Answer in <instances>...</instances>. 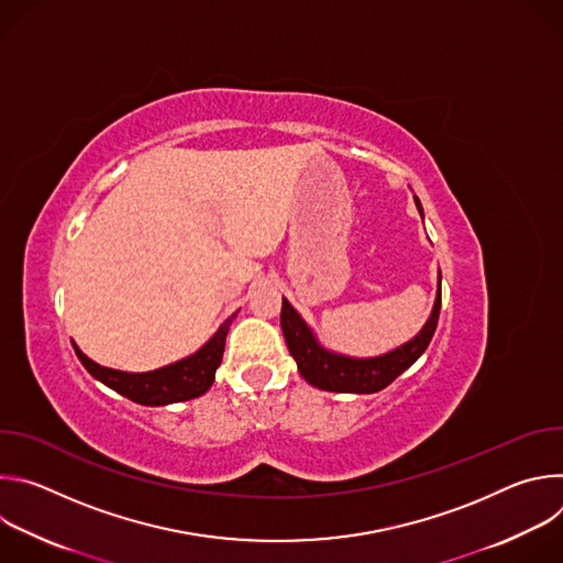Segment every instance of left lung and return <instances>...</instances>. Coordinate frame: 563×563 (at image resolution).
I'll use <instances>...</instances> for the list:
<instances>
[{
    "instance_id": "obj_1",
    "label": "left lung",
    "mask_w": 563,
    "mask_h": 563,
    "mask_svg": "<svg viewBox=\"0 0 563 563\" xmlns=\"http://www.w3.org/2000/svg\"><path fill=\"white\" fill-rule=\"evenodd\" d=\"M415 200H417V209L423 216L419 198ZM439 311H441V276H439L437 300L423 330L406 345H400L374 358H352V356H343L320 347L316 336L311 334V330L307 328L300 313L289 305L287 298H283L280 328H283L289 354L294 356L298 372L307 383L328 391L372 394L387 387L396 376L404 374L428 350L439 323Z\"/></svg>"
}]
</instances>
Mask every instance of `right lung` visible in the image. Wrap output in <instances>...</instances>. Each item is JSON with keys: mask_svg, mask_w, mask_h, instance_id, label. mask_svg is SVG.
<instances>
[{"mask_svg": "<svg viewBox=\"0 0 563 563\" xmlns=\"http://www.w3.org/2000/svg\"><path fill=\"white\" fill-rule=\"evenodd\" d=\"M233 318L235 313L224 320L220 330L196 354L153 372H120V369L102 367L96 361H91L75 343L73 347L77 358L82 361V365L89 369L91 376H96L118 394L131 398L133 404L169 406V404H180V400L202 396L211 387L216 378V369L222 363L224 341Z\"/></svg>", "mask_w": 563, "mask_h": 563, "instance_id": "right-lung-1", "label": "right lung"}]
</instances>
